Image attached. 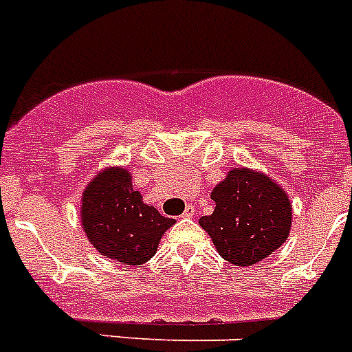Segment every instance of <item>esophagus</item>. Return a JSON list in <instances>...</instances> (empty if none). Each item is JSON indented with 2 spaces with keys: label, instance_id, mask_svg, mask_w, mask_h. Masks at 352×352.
Wrapping results in <instances>:
<instances>
[{
  "label": "esophagus",
  "instance_id": "34e87169",
  "mask_svg": "<svg viewBox=\"0 0 352 352\" xmlns=\"http://www.w3.org/2000/svg\"><path fill=\"white\" fill-rule=\"evenodd\" d=\"M195 214V206H186V209H184V212H182V217L184 218H191Z\"/></svg>",
  "mask_w": 352,
  "mask_h": 352
}]
</instances>
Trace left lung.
Instances as JSON below:
<instances>
[{
	"label": "left lung",
	"instance_id": "left-lung-1",
	"mask_svg": "<svg viewBox=\"0 0 352 352\" xmlns=\"http://www.w3.org/2000/svg\"><path fill=\"white\" fill-rule=\"evenodd\" d=\"M211 199L214 211L199 223L221 258L236 267L268 258L290 234V199L265 173L234 168L217 184Z\"/></svg>",
	"mask_w": 352,
	"mask_h": 352
}]
</instances>
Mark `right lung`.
<instances>
[{
    "label": "right lung",
    "instance_id": "right-lung-1",
    "mask_svg": "<svg viewBox=\"0 0 352 352\" xmlns=\"http://www.w3.org/2000/svg\"><path fill=\"white\" fill-rule=\"evenodd\" d=\"M82 227L102 256L141 265L152 258L175 220L162 217L132 188L125 168L102 170L82 195Z\"/></svg>",
    "mask_w": 352,
    "mask_h": 352
}]
</instances>
